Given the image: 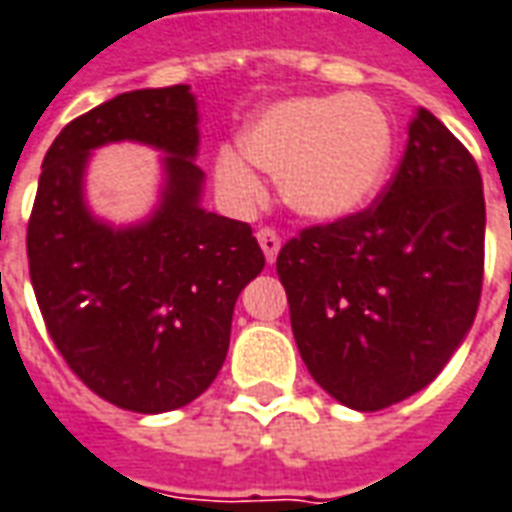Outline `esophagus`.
I'll list each match as a JSON object with an SVG mask.
<instances>
[{
  "instance_id": "obj_1",
  "label": "esophagus",
  "mask_w": 512,
  "mask_h": 512,
  "mask_svg": "<svg viewBox=\"0 0 512 512\" xmlns=\"http://www.w3.org/2000/svg\"><path fill=\"white\" fill-rule=\"evenodd\" d=\"M257 241H260V249H263V255H266L268 263H274L276 255H279V249H282V238L276 236V230H271V227H260V230H257Z\"/></svg>"
}]
</instances>
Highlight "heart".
<instances>
[{"mask_svg": "<svg viewBox=\"0 0 512 512\" xmlns=\"http://www.w3.org/2000/svg\"><path fill=\"white\" fill-rule=\"evenodd\" d=\"M246 160L279 179L287 208L342 222L372 206L391 173L393 124L366 94L293 97L268 105L238 135ZM217 181L246 200L257 179L236 151H219Z\"/></svg>", "mask_w": 512, "mask_h": 512, "instance_id": "1", "label": "heart"}]
</instances>
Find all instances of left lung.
Here are the masks:
<instances>
[{
    "mask_svg": "<svg viewBox=\"0 0 512 512\" xmlns=\"http://www.w3.org/2000/svg\"><path fill=\"white\" fill-rule=\"evenodd\" d=\"M483 238L478 165L420 108L380 200L342 222L306 227L276 257L314 382L358 412L423 391L472 328Z\"/></svg>",
    "mask_w": 512,
    "mask_h": 512,
    "instance_id": "8db88e82",
    "label": "left lung"
}]
</instances>
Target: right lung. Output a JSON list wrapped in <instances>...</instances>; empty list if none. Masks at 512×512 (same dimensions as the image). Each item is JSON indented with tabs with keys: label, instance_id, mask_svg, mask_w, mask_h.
Returning a JSON list of instances; mask_svg holds the SVG:
<instances>
[{
	"label": "right lung",
	"instance_id": "obj_1",
	"mask_svg": "<svg viewBox=\"0 0 512 512\" xmlns=\"http://www.w3.org/2000/svg\"><path fill=\"white\" fill-rule=\"evenodd\" d=\"M198 121L187 83L119 94L70 121L45 154L26 230L34 295L67 366L143 415L179 410L214 382L233 306L266 266L252 227L200 203ZM121 139L163 154L158 206L132 226L85 200L91 151Z\"/></svg>",
	"mask_w": 512,
	"mask_h": 512
}]
</instances>
